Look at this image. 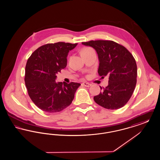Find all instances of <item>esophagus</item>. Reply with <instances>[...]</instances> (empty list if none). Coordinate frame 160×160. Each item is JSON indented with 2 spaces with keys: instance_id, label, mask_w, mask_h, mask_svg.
Returning a JSON list of instances; mask_svg holds the SVG:
<instances>
[{
  "instance_id": "esophagus-1",
  "label": "esophagus",
  "mask_w": 160,
  "mask_h": 160,
  "mask_svg": "<svg viewBox=\"0 0 160 160\" xmlns=\"http://www.w3.org/2000/svg\"><path fill=\"white\" fill-rule=\"evenodd\" d=\"M82 84L84 86H86V87H90V86H91L92 85L91 84L86 83V82H84Z\"/></svg>"
}]
</instances>
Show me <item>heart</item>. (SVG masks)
<instances>
[{
    "mask_svg": "<svg viewBox=\"0 0 160 160\" xmlns=\"http://www.w3.org/2000/svg\"><path fill=\"white\" fill-rule=\"evenodd\" d=\"M91 50H92L91 48H89V47H86V48H84L82 50V51L81 52V53H86V52H89Z\"/></svg>",
    "mask_w": 160,
    "mask_h": 160,
    "instance_id": "b5f03b06",
    "label": "heart"
}]
</instances>
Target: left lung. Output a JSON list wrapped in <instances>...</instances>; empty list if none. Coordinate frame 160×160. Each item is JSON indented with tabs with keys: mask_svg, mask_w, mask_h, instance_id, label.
Here are the masks:
<instances>
[{
	"mask_svg": "<svg viewBox=\"0 0 160 160\" xmlns=\"http://www.w3.org/2000/svg\"><path fill=\"white\" fill-rule=\"evenodd\" d=\"M82 44L96 50L99 62V76L109 77L108 86L93 97L95 102L110 110L124 106L132 96L137 83V64L133 56L125 47L113 41H90ZM100 88L102 89L101 86Z\"/></svg>",
	"mask_w": 160,
	"mask_h": 160,
	"instance_id": "1",
	"label": "left lung"
}]
</instances>
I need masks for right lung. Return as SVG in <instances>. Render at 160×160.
<instances>
[{
  "label": "right lung",
  "mask_w": 160,
  "mask_h": 160,
  "mask_svg": "<svg viewBox=\"0 0 160 160\" xmlns=\"http://www.w3.org/2000/svg\"><path fill=\"white\" fill-rule=\"evenodd\" d=\"M76 44L59 42L41 46L31 54L25 68V84L33 103L48 113L69 106L81 84L56 82V74L67 65L69 52Z\"/></svg>",
  "instance_id": "obj_1"
}]
</instances>
